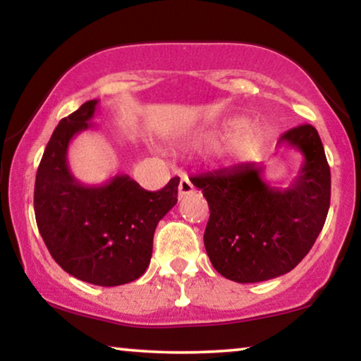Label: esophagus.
Instances as JSON below:
<instances>
[{"mask_svg": "<svg viewBox=\"0 0 361 361\" xmlns=\"http://www.w3.org/2000/svg\"><path fill=\"white\" fill-rule=\"evenodd\" d=\"M192 192H194V184L187 179V177H182L180 182H179V199L185 195H190Z\"/></svg>", "mask_w": 361, "mask_h": 361, "instance_id": "obj_1", "label": "esophagus"}]
</instances>
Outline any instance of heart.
I'll return each instance as SVG.
<instances>
[{
  "mask_svg": "<svg viewBox=\"0 0 361 361\" xmlns=\"http://www.w3.org/2000/svg\"><path fill=\"white\" fill-rule=\"evenodd\" d=\"M224 137L225 141L219 147V156L226 164H240L253 159L263 146V133L259 128L245 125L241 118H230L210 130L199 133L192 140V145L200 147L214 146Z\"/></svg>",
  "mask_w": 361,
  "mask_h": 361,
  "instance_id": "1",
  "label": "heart"
}]
</instances>
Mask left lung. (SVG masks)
<instances>
[{"label":"left lung","mask_w":361,"mask_h":361,"mask_svg":"<svg viewBox=\"0 0 361 361\" xmlns=\"http://www.w3.org/2000/svg\"><path fill=\"white\" fill-rule=\"evenodd\" d=\"M279 145L302 154V167L286 189L263 179V164H240L192 177L209 202L204 233L214 268L236 283H259L294 269L322 230L330 207V167L317 130L300 125Z\"/></svg>","instance_id":"8db88e82"}]
</instances>
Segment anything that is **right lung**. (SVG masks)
<instances>
[{"label": "right lung", "mask_w": 361, "mask_h": 361, "mask_svg": "<svg viewBox=\"0 0 361 361\" xmlns=\"http://www.w3.org/2000/svg\"><path fill=\"white\" fill-rule=\"evenodd\" d=\"M98 100H88L59 121L39 164L34 212L39 233L56 263L95 286H121L145 274L159 220L177 204L179 177L157 192L118 174L102 185L72 176L67 149L88 130Z\"/></svg>", "instance_id": "add662e5"}]
</instances>
